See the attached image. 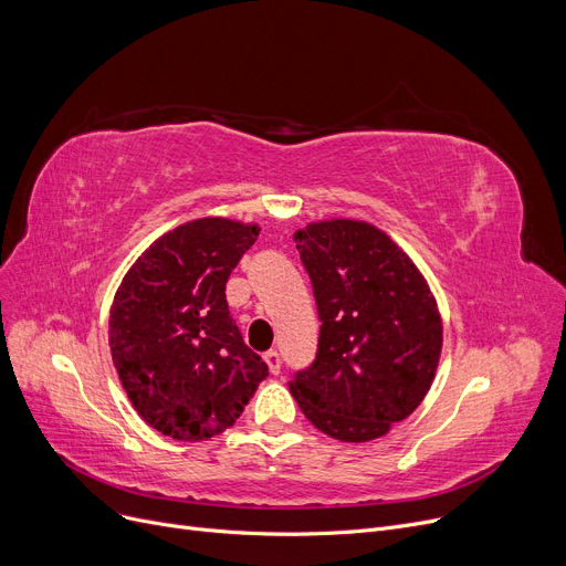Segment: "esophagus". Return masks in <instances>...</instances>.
Masks as SVG:
<instances>
[{"label":"esophagus","instance_id":"esophagus-1","mask_svg":"<svg viewBox=\"0 0 566 566\" xmlns=\"http://www.w3.org/2000/svg\"><path fill=\"white\" fill-rule=\"evenodd\" d=\"M264 361H266V366H269V370H272L274 375H279L281 373V355L276 353V349H269V353L264 355Z\"/></svg>","mask_w":566,"mask_h":566}]
</instances>
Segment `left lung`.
<instances>
[{
    "mask_svg": "<svg viewBox=\"0 0 566 566\" xmlns=\"http://www.w3.org/2000/svg\"><path fill=\"white\" fill-rule=\"evenodd\" d=\"M319 313L317 357L290 391L340 442H370L408 419L436 380L442 317L412 258L378 226L313 221L294 232Z\"/></svg>",
    "mask_w": 566,
    "mask_h": 566,
    "instance_id": "obj_1",
    "label": "left lung"
}]
</instances>
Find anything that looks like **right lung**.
<instances>
[{
  "mask_svg": "<svg viewBox=\"0 0 566 566\" xmlns=\"http://www.w3.org/2000/svg\"><path fill=\"white\" fill-rule=\"evenodd\" d=\"M258 223L207 217L160 234L130 264L111 306V353L136 412L158 433H223L266 378L230 317L226 283Z\"/></svg>",
  "mask_w": 566,
  "mask_h": 566,
  "instance_id": "obj_1",
  "label": "right lung"
}]
</instances>
